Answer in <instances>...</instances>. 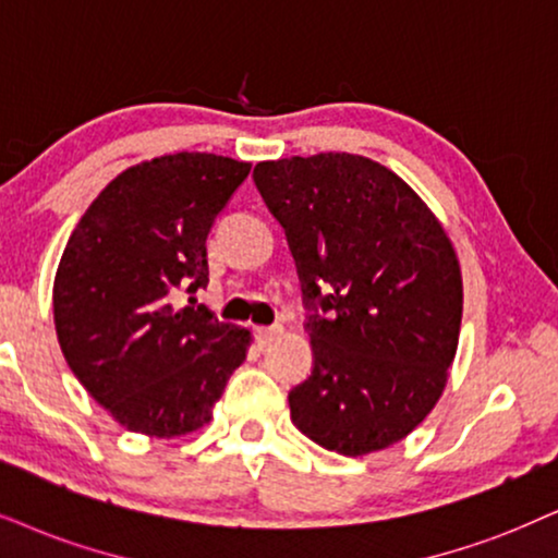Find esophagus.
<instances>
[{
    "mask_svg": "<svg viewBox=\"0 0 558 558\" xmlns=\"http://www.w3.org/2000/svg\"><path fill=\"white\" fill-rule=\"evenodd\" d=\"M255 335H257V342L265 348V344H270V342L278 340V337L283 335V329H280V327H257Z\"/></svg>",
    "mask_w": 558,
    "mask_h": 558,
    "instance_id": "esophagus-1",
    "label": "esophagus"
}]
</instances>
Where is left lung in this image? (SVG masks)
<instances>
[{"label":"left lung","mask_w":558,"mask_h":558,"mask_svg":"<svg viewBox=\"0 0 558 558\" xmlns=\"http://www.w3.org/2000/svg\"><path fill=\"white\" fill-rule=\"evenodd\" d=\"M255 182L314 312L312 376L288 393L293 425L352 458L404 440L442 397L458 350L463 280L446 229L361 154L259 161Z\"/></svg>","instance_id":"1"}]
</instances>
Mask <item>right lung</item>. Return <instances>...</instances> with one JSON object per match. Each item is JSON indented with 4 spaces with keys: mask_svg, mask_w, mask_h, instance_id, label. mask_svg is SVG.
Listing matches in <instances>:
<instances>
[{
    "mask_svg": "<svg viewBox=\"0 0 558 558\" xmlns=\"http://www.w3.org/2000/svg\"><path fill=\"white\" fill-rule=\"evenodd\" d=\"M250 167L206 151L141 161L105 185L69 236L53 280L61 352L131 433L208 425L244 363L252 331L174 293L208 286V231Z\"/></svg>",
    "mask_w": 558,
    "mask_h": 558,
    "instance_id": "right-lung-1",
    "label": "right lung"
}]
</instances>
